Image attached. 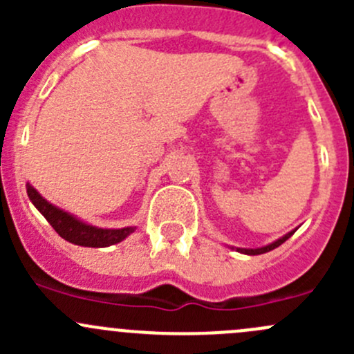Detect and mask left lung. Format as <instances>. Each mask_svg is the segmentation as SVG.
Segmentation results:
<instances>
[{"mask_svg": "<svg viewBox=\"0 0 354 354\" xmlns=\"http://www.w3.org/2000/svg\"><path fill=\"white\" fill-rule=\"evenodd\" d=\"M292 233H295V231H291V233L284 234L283 238L276 240V241H274V243H270V245H267V246H262V248H236V250H238V252L245 253V255H260V253H267V252H270V250L277 248V246H279V245H283L284 241L288 240V238L292 236Z\"/></svg>", "mask_w": 354, "mask_h": 354, "instance_id": "8db88e82", "label": "left lung"}]
</instances>
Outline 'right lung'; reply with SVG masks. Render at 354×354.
<instances>
[{"mask_svg": "<svg viewBox=\"0 0 354 354\" xmlns=\"http://www.w3.org/2000/svg\"><path fill=\"white\" fill-rule=\"evenodd\" d=\"M25 187H27V195L30 198V202L35 205V209L48 219V223L55 227L56 233L63 240L70 241V243L91 246V248H106V246L120 243L128 234H131L135 231V227L102 230V227L91 226V224L77 219L71 214L58 209V207L49 203L46 198H42L41 194L30 183H27Z\"/></svg>", "mask_w": 354, "mask_h": 354, "instance_id": "add662e5", "label": "right lung"}]
</instances>
